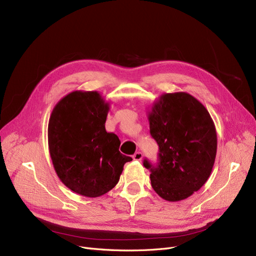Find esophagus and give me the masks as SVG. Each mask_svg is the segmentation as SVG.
<instances>
[{
	"instance_id": "esophagus-1",
	"label": "esophagus",
	"mask_w": 256,
	"mask_h": 256,
	"mask_svg": "<svg viewBox=\"0 0 256 256\" xmlns=\"http://www.w3.org/2000/svg\"><path fill=\"white\" fill-rule=\"evenodd\" d=\"M132 158H134V160H140L142 158V153L138 151V152L134 153V156H132Z\"/></svg>"
}]
</instances>
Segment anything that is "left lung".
Masks as SVG:
<instances>
[{
  "mask_svg": "<svg viewBox=\"0 0 256 256\" xmlns=\"http://www.w3.org/2000/svg\"><path fill=\"white\" fill-rule=\"evenodd\" d=\"M148 118L160 149L156 165L142 162L151 172V186L166 200H185L211 174L218 148L214 122L205 106L186 92L162 94Z\"/></svg>",
  "mask_w": 256,
  "mask_h": 256,
  "instance_id": "obj_1",
  "label": "left lung"
}]
</instances>
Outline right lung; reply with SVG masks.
Listing matches in <instances>:
<instances>
[{
	"mask_svg": "<svg viewBox=\"0 0 256 256\" xmlns=\"http://www.w3.org/2000/svg\"><path fill=\"white\" fill-rule=\"evenodd\" d=\"M109 104L96 91H74L60 100L48 124V146L58 176L87 198L107 193L118 182L130 156L122 154L116 134L105 129Z\"/></svg>",
	"mask_w": 256,
	"mask_h": 256,
	"instance_id": "add662e5",
	"label": "right lung"
}]
</instances>
